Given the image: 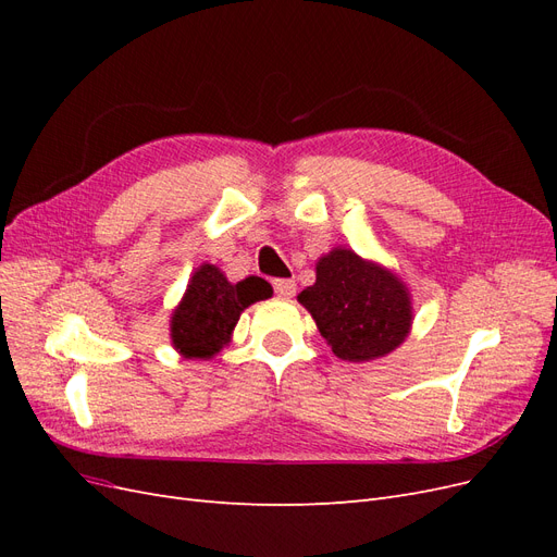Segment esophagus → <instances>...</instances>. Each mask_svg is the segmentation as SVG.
I'll use <instances>...</instances> for the list:
<instances>
[{
	"instance_id": "34e87169",
	"label": "esophagus",
	"mask_w": 557,
	"mask_h": 557,
	"mask_svg": "<svg viewBox=\"0 0 557 557\" xmlns=\"http://www.w3.org/2000/svg\"><path fill=\"white\" fill-rule=\"evenodd\" d=\"M295 290H297V285L293 278H276L274 281V293L283 299H290L295 295Z\"/></svg>"
}]
</instances>
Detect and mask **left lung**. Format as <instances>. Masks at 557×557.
<instances>
[{
	"label": "left lung",
	"mask_w": 557,
	"mask_h": 557,
	"mask_svg": "<svg viewBox=\"0 0 557 557\" xmlns=\"http://www.w3.org/2000/svg\"><path fill=\"white\" fill-rule=\"evenodd\" d=\"M297 301L313 315L334 356L348 362L393 352L409 336L413 320L407 285L350 248H332L320 258L315 283Z\"/></svg>",
	"instance_id": "1"
}]
</instances>
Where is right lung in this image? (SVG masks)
<instances>
[{
  "label": "right lung",
  "mask_w": 557,
  "mask_h": 557,
  "mask_svg": "<svg viewBox=\"0 0 557 557\" xmlns=\"http://www.w3.org/2000/svg\"><path fill=\"white\" fill-rule=\"evenodd\" d=\"M272 293L260 276L230 283L215 264H199L170 320L174 348L188 360H211L230 344L242 311Z\"/></svg>",
  "instance_id": "right-lung-1"
}]
</instances>
